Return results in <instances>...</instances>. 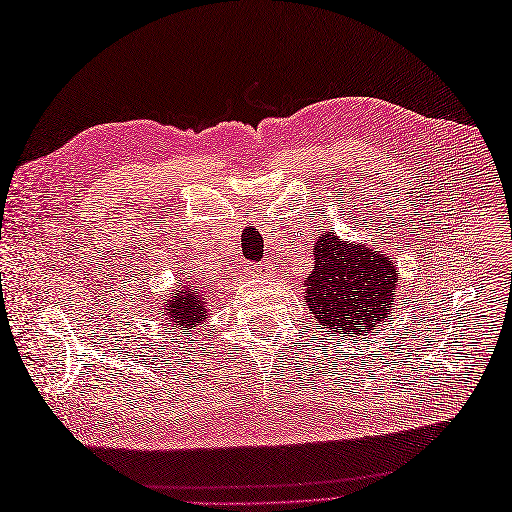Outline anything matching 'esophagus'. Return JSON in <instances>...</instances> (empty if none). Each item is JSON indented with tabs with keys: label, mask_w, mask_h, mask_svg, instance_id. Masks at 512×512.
<instances>
[{
	"label": "esophagus",
	"mask_w": 512,
	"mask_h": 512,
	"mask_svg": "<svg viewBox=\"0 0 512 512\" xmlns=\"http://www.w3.org/2000/svg\"><path fill=\"white\" fill-rule=\"evenodd\" d=\"M245 271H247V275H262L267 271V267L260 265V262H258V265H247Z\"/></svg>",
	"instance_id": "1"
}]
</instances>
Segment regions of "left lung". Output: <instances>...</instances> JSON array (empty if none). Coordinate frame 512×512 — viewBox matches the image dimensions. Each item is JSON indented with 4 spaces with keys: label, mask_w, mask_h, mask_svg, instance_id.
I'll return each mask as SVG.
<instances>
[{
    "label": "left lung",
    "mask_w": 512,
    "mask_h": 512,
    "mask_svg": "<svg viewBox=\"0 0 512 512\" xmlns=\"http://www.w3.org/2000/svg\"><path fill=\"white\" fill-rule=\"evenodd\" d=\"M397 288L395 262L363 245L322 235L314 247V271L305 277L309 312L324 329L356 337L389 318Z\"/></svg>",
    "instance_id": "1"
}]
</instances>
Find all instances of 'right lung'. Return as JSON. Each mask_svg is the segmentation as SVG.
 Returning <instances> with one entry per match:
<instances>
[{"label":"right lung","mask_w":512,"mask_h":512,"mask_svg":"<svg viewBox=\"0 0 512 512\" xmlns=\"http://www.w3.org/2000/svg\"><path fill=\"white\" fill-rule=\"evenodd\" d=\"M162 316H168L170 322L188 331L207 318V307L205 301L198 297L196 288H185L177 292V297H170V303L164 305Z\"/></svg>","instance_id":"add662e5"}]
</instances>
